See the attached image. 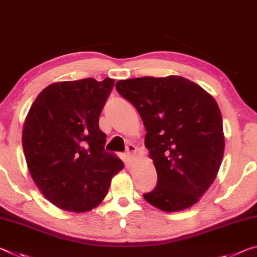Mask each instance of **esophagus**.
Masks as SVG:
<instances>
[{"mask_svg": "<svg viewBox=\"0 0 257 257\" xmlns=\"http://www.w3.org/2000/svg\"><path fill=\"white\" fill-rule=\"evenodd\" d=\"M138 148L134 145H128L126 147V154H127V158H128V162L131 163L133 161V157L134 155H136Z\"/></svg>", "mask_w": 257, "mask_h": 257, "instance_id": "esophagus-1", "label": "esophagus"}]
</instances>
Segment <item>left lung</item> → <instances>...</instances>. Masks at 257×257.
I'll return each mask as SVG.
<instances>
[{"label":"left lung","mask_w":257,"mask_h":257,"mask_svg":"<svg viewBox=\"0 0 257 257\" xmlns=\"http://www.w3.org/2000/svg\"><path fill=\"white\" fill-rule=\"evenodd\" d=\"M116 89L144 120L145 145L157 171V186L145 199L164 212L191 207L211 187L223 159V124L215 99L174 75L121 79Z\"/></svg>","instance_id":"8db88e82"}]
</instances>
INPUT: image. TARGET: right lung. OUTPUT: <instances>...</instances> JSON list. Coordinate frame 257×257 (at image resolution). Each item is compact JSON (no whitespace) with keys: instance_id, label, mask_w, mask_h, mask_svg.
I'll return each mask as SVG.
<instances>
[{"instance_id":"1","label":"right lung","mask_w":257,"mask_h":257,"mask_svg":"<svg viewBox=\"0 0 257 257\" xmlns=\"http://www.w3.org/2000/svg\"><path fill=\"white\" fill-rule=\"evenodd\" d=\"M115 81L57 82L37 95L23 130L25 158L34 182L50 203L87 212L106 197L124 163L104 151L99 116Z\"/></svg>"}]
</instances>
